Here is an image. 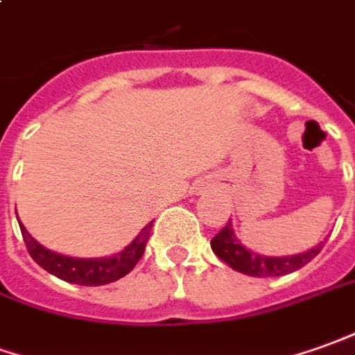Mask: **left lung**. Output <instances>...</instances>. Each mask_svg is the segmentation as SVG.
Masks as SVG:
<instances>
[{
	"label": "left lung",
	"instance_id": "left-lung-1",
	"mask_svg": "<svg viewBox=\"0 0 355 355\" xmlns=\"http://www.w3.org/2000/svg\"><path fill=\"white\" fill-rule=\"evenodd\" d=\"M210 248L216 253L218 259H222L226 265H230L234 270L243 272L248 276H257V278H265V276H284L290 272L300 270L309 261L321 253L322 241L315 248L307 249L305 253L290 257H266L259 255L255 251H249L248 248L241 245V241L236 238L232 222L220 230L214 238L210 239Z\"/></svg>",
	"mask_w": 355,
	"mask_h": 355
}]
</instances>
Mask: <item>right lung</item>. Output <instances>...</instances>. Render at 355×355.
Returning a JSON list of instances; mask_svg holds the SVG:
<instances>
[{"label": "right lung", "mask_w": 355, "mask_h": 355, "mask_svg": "<svg viewBox=\"0 0 355 355\" xmlns=\"http://www.w3.org/2000/svg\"><path fill=\"white\" fill-rule=\"evenodd\" d=\"M19 226H21V234H23L28 253L44 270H48L50 275L58 276V278L71 282V284L104 286L123 278L135 268L139 259L145 253L146 241L150 238V230H153V222H148L125 249H121L116 255L100 257V259H75V257L53 253L50 249L40 245L26 232L23 224H19Z\"/></svg>", "instance_id": "add662e5"}]
</instances>
